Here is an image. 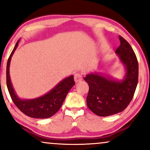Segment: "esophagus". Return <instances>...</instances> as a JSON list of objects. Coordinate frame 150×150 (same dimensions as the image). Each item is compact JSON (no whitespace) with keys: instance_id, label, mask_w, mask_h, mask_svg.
<instances>
[{"instance_id":"1","label":"esophagus","mask_w":150,"mask_h":150,"mask_svg":"<svg viewBox=\"0 0 150 150\" xmlns=\"http://www.w3.org/2000/svg\"><path fill=\"white\" fill-rule=\"evenodd\" d=\"M74 80H75V82H79L82 80V75L80 73H76L74 75Z\"/></svg>"}]
</instances>
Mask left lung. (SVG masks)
I'll use <instances>...</instances> for the list:
<instances>
[{
    "label": "left lung",
    "instance_id": "left-lung-1",
    "mask_svg": "<svg viewBox=\"0 0 150 150\" xmlns=\"http://www.w3.org/2000/svg\"><path fill=\"white\" fill-rule=\"evenodd\" d=\"M120 46L116 53L125 68L122 80L99 73L87 74L84 78L88 83L87 106L99 116H108L121 112L134 96L138 81V63L131 46L119 36Z\"/></svg>",
    "mask_w": 150,
    "mask_h": 150
}]
</instances>
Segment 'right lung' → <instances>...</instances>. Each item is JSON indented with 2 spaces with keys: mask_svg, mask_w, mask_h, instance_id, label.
Masks as SVG:
<instances>
[{
  "mask_svg": "<svg viewBox=\"0 0 150 150\" xmlns=\"http://www.w3.org/2000/svg\"><path fill=\"white\" fill-rule=\"evenodd\" d=\"M20 39L15 44L8 60L6 68V82L8 92L13 101L22 113L34 118H47L55 114L61 107L70 89L75 85L73 75L61 80L57 85L44 95L31 99H21L17 95L10 77L11 58L18 47Z\"/></svg>",
  "mask_w": 150,
  "mask_h": 150,
  "instance_id": "right-lung-1",
  "label": "right lung"
}]
</instances>
